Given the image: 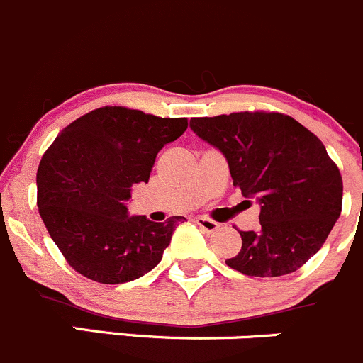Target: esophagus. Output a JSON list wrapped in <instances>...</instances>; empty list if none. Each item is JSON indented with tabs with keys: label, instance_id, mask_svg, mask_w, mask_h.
Returning a JSON list of instances; mask_svg holds the SVG:
<instances>
[{
	"label": "esophagus",
	"instance_id": "34e87169",
	"mask_svg": "<svg viewBox=\"0 0 363 363\" xmlns=\"http://www.w3.org/2000/svg\"><path fill=\"white\" fill-rule=\"evenodd\" d=\"M196 224L199 225L201 229H204L206 233H215L218 229V222L211 220V218L208 217H203V215H201V217H196Z\"/></svg>",
	"mask_w": 363,
	"mask_h": 363
}]
</instances>
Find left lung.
Here are the masks:
<instances>
[{
    "instance_id": "8db88e82",
    "label": "left lung",
    "mask_w": 363,
    "mask_h": 363,
    "mask_svg": "<svg viewBox=\"0 0 363 363\" xmlns=\"http://www.w3.org/2000/svg\"><path fill=\"white\" fill-rule=\"evenodd\" d=\"M190 128L220 150L233 185L259 203V231H240L225 264L250 277L298 270L325 243L342 210V177L325 145L288 114L243 111L192 118Z\"/></svg>"
}]
</instances>
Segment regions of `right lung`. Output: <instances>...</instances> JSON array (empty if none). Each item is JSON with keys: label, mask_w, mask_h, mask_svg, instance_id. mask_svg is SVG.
I'll list each match as a JSON object with an SVG mask.
<instances>
[{"label": "right lung", "mask_w": 363, "mask_h": 363, "mask_svg": "<svg viewBox=\"0 0 363 363\" xmlns=\"http://www.w3.org/2000/svg\"><path fill=\"white\" fill-rule=\"evenodd\" d=\"M186 127V118L106 106L60 132L38 166L37 204L75 272L102 284H123L160 263L185 217H128L125 203L132 185L148 183L157 153Z\"/></svg>", "instance_id": "obj_1"}]
</instances>
